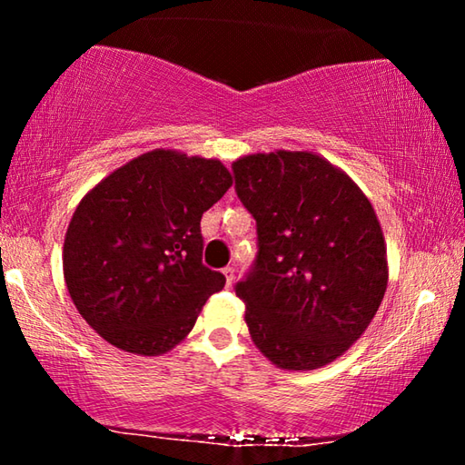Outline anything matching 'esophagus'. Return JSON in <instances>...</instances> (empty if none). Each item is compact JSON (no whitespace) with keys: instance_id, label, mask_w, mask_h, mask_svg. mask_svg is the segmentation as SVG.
<instances>
[{"instance_id":"1","label":"esophagus","mask_w":465,"mask_h":465,"mask_svg":"<svg viewBox=\"0 0 465 465\" xmlns=\"http://www.w3.org/2000/svg\"><path fill=\"white\" fill-rule=\"evenodd\" d=\"M223 277H225L227 287H230L232 282H233V279H235V274H233V269H232V266H225V269H223Z\"/></svg>"}]
</instances>
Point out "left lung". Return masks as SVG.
Instances as JSON below:
<instances>
[{"mask_svg": "<svg viewBox=\"0 0 465 465\" xmlns=\"http://www.w3.org/2000/svg\"><path fill=\"white\" fill-rule=\"evenodd\" d=\"M232 168L258 232L254 272L235 285L252 342L287 371L332 363L363 336L388 287L371 201L313 152L250 153Z\"/></svg>", "mask_w": 465, "mask_h": 465, "instance_id": "8db88e82", "label": "left lung"}]
</instances>
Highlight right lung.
I'll return each mask as SVG.
<instances>
[{"label": "right lung", "instance_id": "right-lung-1", "mask_svg": "<svg viewBox=\"0 0 465 465\" xmlns=\"http://www.w3.org/2000/svg\"><path fill=\"white\" fill-rule=\"evenodd\" d=\"M232 183L215 157L162 147L82 196L63 243V277L77 312L108 344L157 357L188 336L225 285L201 261V217Z\"/></svg>", "mask_w": 465, "mask_h": 465}]
</instances>
